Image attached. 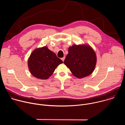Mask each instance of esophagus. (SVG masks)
Wrapping results in <instances>:
<instances>
[{
  "label": "esophagus",
  "instance_id": "esophagus-1",
  "mask_svg": "<svg viewBox=\"0 0 125 125\" xmlns=\"http://www.w3.org/2000/svg\"><path fill=\"white\" fill-rule=\"evenodd\" d=\"M65 57H64L62 58H61V59H62V60L63 61H64V60H65Z\"/></svg>",
  "mask_w": 125,
  "mask_h": 125
}]
</instances>
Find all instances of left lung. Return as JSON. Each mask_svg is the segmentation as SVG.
Listing matches in <instances>:
<instances>
[{
    "instance_id": "obj_1",
    "label": "left lung",
    "mask_w": 125,
    "mask_h": 125,
    "mask_svg": "<svg viewBox=\"0 0 125 125\" xmlns=\"http://www.w3.org/2000/svg\"><path fill=\"white\" fill-rule=\"evenodd\" d=\"M64 63L75 77L83 78L94 72L96 63V54L88 44H74L69 47Z\"/></svg>"
}]
</instances>
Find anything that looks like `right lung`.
<instances>
[{
  "label": "right lung",
  "mask_w": 125,
  "mask_h": 125,
  "mask_svg": "<svg viewBox=\"0 0 125 125\" xmlns=\"http://www.w3.org/2000/svg\"><path fill=\"white\" fill-rule=\"evenodd\" d=\"M63 62L47 47L34 50L29 58L28 64L31 73L38 79L49 78L56 67Z\"/></svg>",
  "instance_id": "right-lung-1"
}]
</instances>
